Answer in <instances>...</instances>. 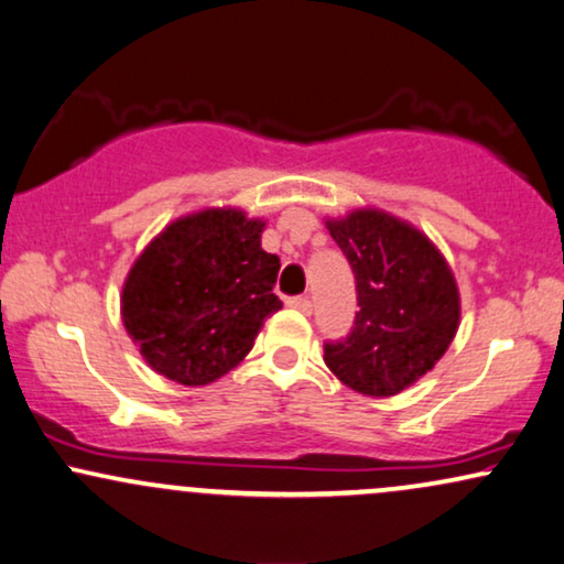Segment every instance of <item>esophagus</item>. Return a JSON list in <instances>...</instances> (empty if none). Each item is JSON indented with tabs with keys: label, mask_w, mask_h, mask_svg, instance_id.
Returning a JSON list of instances; mask_svg holds the SVG:
<instances>
[{
	"label": "esophagus",
	"mask_w": 564,
	"mask_h": 564,
	"mask_svg": "<svg viewBox=\"0 0 564 564\" xmlns=\"http://www.w3.org/2000/svg\"><path fill=\"white\" fill-rule=\"evenodd\" d=\"M286 304L294 306V310H299V312H304V315H310V312H312V299L306 294L304 296H289Z\"/></svg>",
	"instance_id": "34e87169"
}]
</instances>
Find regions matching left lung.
Listing matches in <instances>:
<instances>
[{
  "instance_id": "8db88e82",
  "label": "left lung",
  "mask_w": 564,
  "mask_h": 564,
  "mask_svg": "<svg viewBox=\"0 0 564 564\" xmlns=\"http://www.w3.org/2000/svg\"><path fill=\"white\" fill-rule=\"evenodd\" d=\"M327 229L354 270L359 312L346 338L325 340V365L356 393H401L458 330L451 268L424 234L384 213L356 210Z\"/></svg>"
}]
</instances>
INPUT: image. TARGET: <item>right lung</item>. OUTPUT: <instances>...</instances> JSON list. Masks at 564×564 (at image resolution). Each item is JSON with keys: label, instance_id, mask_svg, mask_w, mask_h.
I'll return each mask as SVG.
<instances>
[{"label": "right lung", "instance_id": "right-lung-1", "mask_svg": "<svg viewBox=\"0 0 564 564\" xmlns=\"http://www.w3.org/2000/svg\"><path fill=\"white\" fill-rule=\"evenodd\" d=\"M262 224L203 210L159 234L130 270L122 319L155 372L208 384L239 365L281 310V260L260 247Z\"/></svg>", "mask_w": 564, "mask_h": 564}]
</instances>
